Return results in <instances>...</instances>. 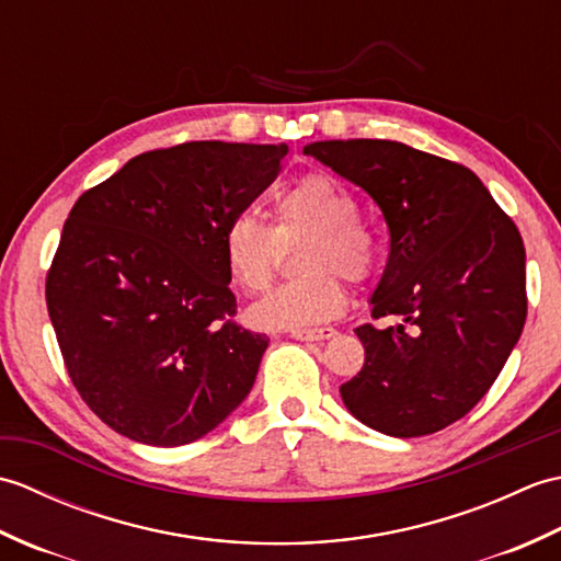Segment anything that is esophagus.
I'll return each instance as SVG.
<instances>
[{
    "label": "esophagus",
    "mask_w": 561,
    "mask_h": 561,
    "mask_svg": "<svg viewBox=\"0 0 561 561\" xmlns=\"http://www.w3.org/2000/svg\"><path fill=\"white\" fill-rule=\"evenodd\" d=\"M332 335H335V330L332 328H320V330H294L291 337L296 340H304V342H323V340H330Z\"/></svg>",
    "instance_id": "1"
}]
</instances>
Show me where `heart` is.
Here are the masks:
<instances>
[{"mask_svg": "<svg viewBox=\"0 0 561 561\" xmlns=\"http://www.w3.org/2000/svg\"><path fill=\"white\" fill-rule=\"evenodd\" d=\"M272 229L238 214L221 231V262L233 287L257 294L279 265V243L311 236L301 255L306 277L282 284L250 308V323L270 330H308L335 320L347 306L340 279L366 282L378 267L380 245L359 221V205L337 178L306 173L272 202Z\"/></svg>", "mask_w": 561, "mask_h": 561, "instance_id": "obj_1", "label": "heart"}]
</instances>
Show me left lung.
<instances>
[{"mask_svg": "<svg viewBox=\"0 0 561 561\" xmlns=\"http://www.w3.org/2000/svg\"><path fill=\"white\" fill-rule=\"evenodd\" d=\"M304 153L366 190L383 211L390 255L366 359L340 386L347 410L380 434L440 432L478 404L526 325V248L470 169L388 139L313 141Z\"/></svg>", "mask_w": 561, "mask_h": 561, "instance_id": "8db88e82", "label": "left lung"}]
</instances>
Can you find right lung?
<instances>
[{
    "label": "right lung",
    "instance_id": "1",
    "mask_svg": "<svg viewBox=\"0 0 561 561\" xmlns=\"http://www.w3.org/2000/svg\"><path fill=\"white\" fill-rule=\"evenodd\" d=\"M287 145L185 141L129 159L71 207L45 279L71 383L139 444L209 434L255 383L267 335L233 323L221 231Z\"/></svg>",
    "mask_w": 561,
    "mask_h": 561
}]
</instances>
